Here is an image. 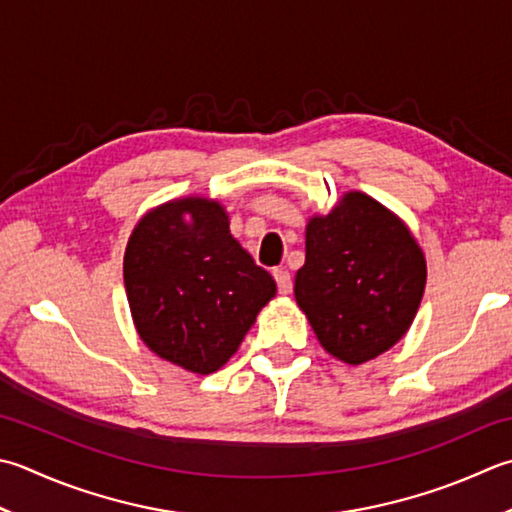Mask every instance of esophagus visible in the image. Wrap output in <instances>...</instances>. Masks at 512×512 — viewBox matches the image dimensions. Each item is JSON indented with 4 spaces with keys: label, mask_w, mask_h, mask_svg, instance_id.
<instances>
[{
    "label": "esophagus",
    "mask_w": 512,
    "mask_h": 512,
    "mask_svg": "<svg viewBox=\"0 0 512 512\" xmlns=\"http://www.w3.org/2000/svg\"><path fill=\"white\" fill-rule=\"evenodd\" d=\"M273 277H275V282H277L279 293L288 295L290 288H293V282H290V273H288V270H286V268H275V270H273Z\"/></svg>",
    "instance_id": "34e87169"
}]
</instances>
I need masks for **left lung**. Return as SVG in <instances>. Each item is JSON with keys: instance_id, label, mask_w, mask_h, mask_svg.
<instances>
[{"instance_id": "left-lung-1", "label": "left lung", "mask_w": 512, "mask_h": 512, "mask_svg": "<svg viewBox=\"0 0 512 512\" xmlns=\"http://www.w3.org/2000/svg\"><path fill=\"white\" fill-rule=\"evenodd\" d=\"M426 257L393 210L350 190L306 224V262L295 299L319 344L359 366L402 339L422 304Z\"/></svg>"}]
</instances>
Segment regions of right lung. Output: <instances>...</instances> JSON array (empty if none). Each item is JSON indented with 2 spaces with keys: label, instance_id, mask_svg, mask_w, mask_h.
Instances as JSON below:
<instances>
[{
  "label": "right lung",
  "instance_id": "right-lung-1",
  "mask_svg": "<svg viewBox=\"0 0 512 512\" xmlns=\"http://www.w3.org/2000/svg\"><path fill=\"white\" fill-rule=\"evenodd\" d=\"M124 286L139 339L195 375L222 368L277 293L275 279L230 235L224 204L197 195L139 219Z\"/></svg>",
  "mask_w": 512,
  "mask_h": 512
}]
</instances>
